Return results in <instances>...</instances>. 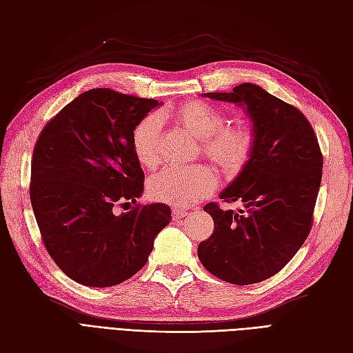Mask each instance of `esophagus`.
Returning <instances> with one entry per match:
<instances>
[{
	"label": "esophagus",
	"mask_w": 353,
	"mask_h": 353,
	"mask_svg": "<svg viewBox=\"0 0 353 353\" xmlns=\"http://www.w3.org/2000/svg\"><path fill=\"white\" fill-rule=\"evenodd\" d=\"M184 216H187V210H183V209H172V219L174 221H179L183 219Z\"/></svg>",
	"instance_id": "esophagus-1"
}]
</instances>
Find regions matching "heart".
<instances>
[{"mask_svg": "<svg viewBox=\"0 0 353 353\" xmlns=\"http://www.w3.org/2000/svg\"><path fill=\"white\" fill-rule=\"evenodd\" d=\"M172 116L185 130L201 138V148L212 162L222 170L240 169L252 148V135L243 125L223 126L221 110L205 101H188L174 112L160 113ZM150 114L137 125L132 135L134 152L144 168H153L159 159L162 121ZM218 185V178L205 165L187 169H165L148 181V196L156 201L175 206H190L210 196Z\"/></svg>", "mask_w": 353, "mask_h": 353, "instance_id": "obj_1", "label": "heart"}]
</instances>
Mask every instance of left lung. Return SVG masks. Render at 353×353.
<instances>
[{
  "instance_id": "8db88e82",
  "label": "left lung",
  "mask_w": 353,
  "mask_h": 353,
  "mask_svg": "<svg viewBox=\"0 0 353 353\" xmlns=\"http://www.w3.org/2000/svg\"><path fill=\"white\" fill-rule=\"evenodd\" d=\"M203 97L241 108L253 138L248 162L219 194L244 209L222 210L216 203L203 208L215 228L199 244V259L227 283H259L280 272L311 231L323 154L303 113L259 85L245 82Z\"/></svg>"
}]
</instances>
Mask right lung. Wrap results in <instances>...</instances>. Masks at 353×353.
I'll return each mask as SVG.
<instances>
[{
  "label": "right lung",
  "instance_id": "add662e5",
  "mask_svg": "<svg viewBox=\"0 0 353 353\" xmlns=\"http://www.w3.org/2000/svg\"><path fill=\"white\" fill-rule=\"evenodd\" d=\"M159 105L157 100L94 88L65 105L38 138L32 209L52 261L79 284L110 287L131 279L170 221L165 203L137 205L144 172L132 135ZM117 204L133 209L116 214Z\"/></svg>",
  "mask_w": 353,
  "mask_h": 353
}]
</instances>
